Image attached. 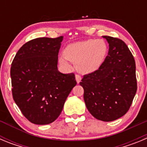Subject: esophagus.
I'll list each match as a JSON object with an SVG mask.
<instances>
[{"instance_id":"1","label":"esophagus","mask_w":147,"mask_h":147,"mask_svg":"<svg viewBox=\"0 0 147 147\" xmlns=\"http://www.w3.org/2000/svg\"><path fill=\"white\" fill-rule=\"evenodd\" d=\"M75 77H76V82H77L78 84H79V83H80V82H81V80H82V77H81V76H80V75H78V74H76V76H75Z\"/></svg>"}]
</instances>
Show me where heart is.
I'll return each mask as SVG.
<instances>
[{"label":"heart","instance_id":"heart-1","mask_svg":"<svg viewBox=\"0 0 147 147\" xmlns=\"http://www.w3.org/2000/svg\"><path fill=\"white\" fill-rule=\"evenodd\" d=\"M64 54L65 57L59 58L60 63L67 65L71 61L80 72L88 74L102 67L108 54V46L103 40L89 39L69 44Z\"/></svg>","mask_w":147,"mask_h":147}]
</instances>
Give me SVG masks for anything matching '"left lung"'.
<instances>
[{
  "mask_svg": "<svg viewBox=\"0 0 147 147\" xmlns=\"http://www.w3.org/2000/svg\"><path fill=\"white\" fill-rule=\"evenodd\" d=\"M109 43L106 60L98 71L84 76L80 85L93 117L103 121L119 119L129 110L137 91L136 62L124 41L103 36Z\"/></svg>",
  "mask_w": 147,
  "mask_h": 147,
  "instance_id": "8db88e82",
  "label": "left lung"
}]
</instances>
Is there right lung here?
I'll return each instance as SVG.
<instances>
[{"label":"right lung","mask_w":147,"mask_h":147,"mask_svg":"<svg viewBox=\"0 0 147 147\" xmlns=\"http://www.w3.org/2000/svg\"><path fill=\"white\" fill-rule=\"evenodd\" d=\"M63 37L30 40L17 52L10 75L14 101L23 115L35 124L52 123L76 85L74 74L57 69Z\"/></svg>","instance_id":"add662e5"}]
</instances>
